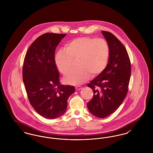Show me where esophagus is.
Wrapping results in <instances>:
<instances>
[{"instance_id": "1", "label": "esophagus", "mask_w": 153, "mask_h": 153, "mask_svg": "<svg viewBox=\"0 0 153 153\" xmlns=\"http://www.w3.org/2000/svg\"><path fill=\"white\" fill-rule=\"evenodd\" d=\"M75 88H76V91H79V90H81V89H82V88L81 87H80V86H77V87H75Z\"/></svg>"}]
</instances>
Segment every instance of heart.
<instances>
[{"label":"heart","instance_id":"b5f03b06","mask_svg":"<svg viewBox=\"0 0 153 153\" xmlns=\"http://www.w3.org/2000/svg\"><path fill=\"white\" fill-rule=\"evenodd\" d=\"M109 56V46L104 39L80 37L68 42L64 50L56 53L55 64L59 72L65 74L71 68L73 60L77 59L79 68L66 73L64 81L69 84L79 85L89 79L90 74L95 76L102 72Z\"/></svg>","mask_w":153,"mask_h":153}]
</instances>
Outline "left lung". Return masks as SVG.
Here are the masks:
<instances>
[{
    "mask_svg": "<svg viewBox=\"0 0 153 153\" xmlns=\"http://www.w3.org/2000/svg\"><path fill=\"white\" fill-rule=\"evenodd\" d=\"M108 44V64L88 87L94 92L88 109L95 117L104 118L113 114L125 99L131 76V63L123 45L108 31H102Z\"/></svg>",
    "mask_w": 153,
    "mask_h": 153,
    "instance_id": "1",
    "label": "left lung"
}]
</instances>
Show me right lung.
Here are the masks:
<instances>
[{
  "label": "right lung",
  "mask_w": 153,
  "mask_h": 153,
  "mask_svg": "<svg viewBox=\"0 0 153 153\" xmlns=\"http://www.w3.org/2000/svg\"><path fill=\"white\" fill-rule=\"evenodd\" d=\"M66 34L48 33L37 38L26 52L23 65V81L30 104L46 119L62 115L68 100L75 92L73 86L59 84L55 64L56 48Z\"/></svg>",
  "instance_id": "1"
}]
</instances>
